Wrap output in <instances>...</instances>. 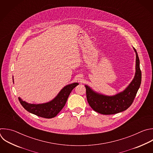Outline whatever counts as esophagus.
Returning a JSON list of instances; mask_svg holds the SVG:
<instances>
[{"label":"esophagus","mask_w":153,"mask_h":153,"mask_svg":"<svg viewBox=\"0 0 153 153\" xmlns=\"http://www.w3.org/2000/svg\"><path fill=\"white\" fill-rule=\"evenodd\" d=\"M82 80H83V79H82V78L81 77H79L77 78V80H78L79 82H81L82 81Z\"/></svg>","instance_id":"1"}]
</instances>
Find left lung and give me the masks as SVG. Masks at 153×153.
<instances>
[{"label": "left lung", "mask_w": 153, "mask_h": 153, "mask_svg": "<svg viewBox=\"0 0 153 153\" xmlns=\"http://www.w3.org/2000/svg\"><path fill=\"white\" fill-rule=\"evenodd\" d=\"M136 73L129 86L122 92L114 96L100 95L85 86L87 101L91 108L95 112L103 115L115 114L127 109L133 103L141 83L142 74L139 66V59L135 48Z\"/></svg>", "instance_id": "8db88e82"}]
</instances>
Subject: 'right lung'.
Listing matches in <instances>:
<instances>
[{
    "mask_svg": "<svg viewBox=\"0 0 153 153\" xmlns=\"http://www.w3.org/2000/svg\"><path fill=\"white\" fill-rule=\"evenodd\" d=\"M78 85V83H74L65 86L54 100L47 103L29 104L19 97V100L22 106L29 112L42 118H52L56 117L64 107L71 91Z\"/></svg>",
    "mask_w": 153,
    "mask_h": 153,
    "instance_id": "add662e5",
    "label": "right lung"
}]
</instances>
